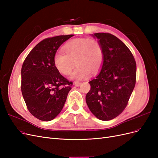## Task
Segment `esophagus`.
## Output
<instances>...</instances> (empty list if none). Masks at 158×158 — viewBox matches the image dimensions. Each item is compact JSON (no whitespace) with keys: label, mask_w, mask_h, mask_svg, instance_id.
Here are the masks:
<instances>
[{"label":"esophagus","mask_w":158,"mask_h":158,"mask_svg":"<svg viewBox=\"0 0 158 158\" xmlns=\"http://www.w3.org/2000/svg\"><path fill=\"white\" fill-rule=\"evenodd\" d=\"M80 84H81V82H78V81H75V82H74V85H76V86H79Z\"/></svg>","instance_id":"1"}]
</instances>
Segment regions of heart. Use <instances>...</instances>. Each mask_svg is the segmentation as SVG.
I'll list each match as a JSON object with an SVG mask.
<instances>
[{"label":"heart","mask_w":158,"mask_h":158,"mask_svg":"<svg viewBox=\"0 0 158 158\" xmlns=\"http://www.w3.org/2000/svg\"><path fill=\"white\" fill-rule=\"evenodd\" d=\"M64 52H57L54 55V64L59 73L69 74L74 66L77 67L71 73L70 79L80 80L88 78L92 73L101 69L103 63V49L101 43L95 38H76L63 45Z\"/></svg>","instance_id":"1"}]
</instances>
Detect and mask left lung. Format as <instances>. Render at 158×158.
I'll return each mask as SVG.
<instances>
[{"mask_svg": "<svg viewBox=\"0 0 158 158\" xmlns=\"http://www.w3.org/2000/svg\"><path fill=\"white\" fill-rule=\"evenodd\" d=\"M103 49V63L99 74L89 82L91 88L85 102L94 115L109 121L127 107L136 79V64L131 51L111 33H96Z\"/></svg>", "mask_w": 158, "mask_h": 158, "instance_id": "8db88e82", "label": "left lung"}]
</instances>
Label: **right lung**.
<instances>
[{
  "label": "right lung",
  "mask_w": 158,
  "mask_h": 158,
  "mask_svg": "<svg viewBox=\"0 0 158 158\" xmlns=\"http://www.w3.org/2000/svg\"><path fill=\"white\" fill-rule=\"evenodd\" d=\"M74 35L48 37L37 44L22 64L21 90L28 111L44 121L55 118L63 109L73 82L55 68L54 55Z\"/></svg>",
  "instance_id": "obj_1"
}]
</instances>
